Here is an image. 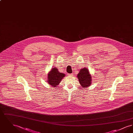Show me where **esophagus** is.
<instances>
[{"label":"esophagus","mask_w":133,"mask_h":133,"mask_svg":"<svg viewBox=\"0 0 133 133\" xmlns=\"http://www.w3.org/2000/svg\"><path fill=\"white\" fill-rule=\"evenodd\" d=\"M68 76H73V73H72V74H68Z\"/></svg>","instance_id":"1"}]
</instances>
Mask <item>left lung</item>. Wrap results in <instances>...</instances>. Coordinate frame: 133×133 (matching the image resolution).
I'll return each instance as SVG.
<instances>
[{"mask_svg":"<svg viewBox=\"0 0 133 133\" xmlns=\"http://www.w3.org/2000/svg\"><path fill=\"white\" fill-rule=\"evenodd\" d=\"M77 77L82 88H87L91 85L93 77L87 68L81 69Z\"/></svg>","mask_w":133,"mask_h":133,"instance_id":"left-lung-1","label":"left lung"}]
</instances>
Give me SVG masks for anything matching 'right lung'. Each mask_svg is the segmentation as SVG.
Returning a JSON list of instances; mask_svg holds the SVG:
<instances>
[{
	"mask_svg": "<svg viewBox=\"0 0 133 133\" xmlns=\"http://www.w3.org/2000/svg\"><path fill=\"white\" fill-rule=\"evenodd\" d=\"M66 75L65 74L59 72L58 68L54 67L52 68L48 73L47 82L52 87H57L61 80Z\"/></svg>",
	"mask_w": 133,
	"mask_h": 133,
	"instance_id": "obj_1",
	"label": "right lung"
}]
</instances>
